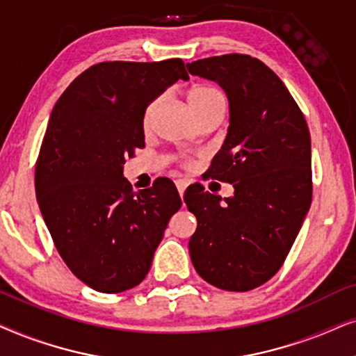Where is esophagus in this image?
<instances>
[{
	"mask_svg": "<svg viewBox=\"0 0 356 356\" xmlns=\"http://www.w3.org/2000/svg\"><path fill=\"white\" fill-rule=\"evenodd\" d=\"M175 186H177V191H179V195H184V192H186L187 188V182L184 181V179H179V181H175Z\"/></svg>",
	"mask_w": 356,
	"mask_h": 356,
	"instance_id": "1",
	"label": "esophagus"
}]
</instances>
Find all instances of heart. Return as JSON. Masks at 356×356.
<instances>
[{
    "label": "heart",
    "mask_w": 356,
    "mask_h": 356,
    "mask_svg": "<svg viewBox=\"0 0 356 356\" xmlns=\"http://www.w3.org/2000/svg\"><path fill=\"white\" fill-rule=\"evenodd\" d=\"M187 101L197 120L207 115V113L226 107V99L222 96V92L218 88L211 86V84H195V86H192L187 94ZM156 104H158V101L149 102L148 107L145 108L143 118H141V127H143L145 131L151 129Z\"/></svg>",
    "instance_id": "1"
}]
</instances>
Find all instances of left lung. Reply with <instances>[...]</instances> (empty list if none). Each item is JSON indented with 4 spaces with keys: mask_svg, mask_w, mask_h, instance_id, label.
<instances>
[{
    "mask_svg": "<svg viewBox=\"0 0 356 356\" xmlns=\"http://www.w3.org/2000/svg\"><path fill=\"white\" fill-rule=\"evenodd\" d=\"M216 81L229 101V129L208 175L234 187L220 195L195 187L184 202L197 218L188 241L197 273L226 291H249L280 270L311 207V136L285 84L250 55L187 63Z\"/></svg>",
    "mask_w": 356,
    "mask_h": 356,
    "instance_id": "8db88e82",
    "label": "left lung"
}]
</instances>
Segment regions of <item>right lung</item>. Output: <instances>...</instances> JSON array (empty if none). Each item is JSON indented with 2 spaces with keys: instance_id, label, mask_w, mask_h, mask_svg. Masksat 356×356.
<instances>
[{
  "instance_id": "obj_1",
  "label": "right lung",
  "mask_w": 356,
  "mask_h": 356,
  "mask_svg": "<svg viewBox=\"0 0 356 356\" xmlns=\"http://www.w3.org/2000/svg\"><path fill=\"white\" fill-rule=\"evenodd\" d=\"M181 58L102 61L83 71L51 111L35 164V193L55 248L92 290L140 285L170 216L182 205L169 179L135 192L123 164L145 146V108L177 79Z\"/></svg>"
}]
</instances>
